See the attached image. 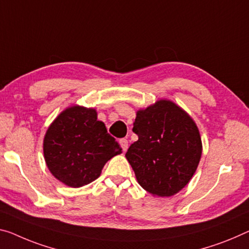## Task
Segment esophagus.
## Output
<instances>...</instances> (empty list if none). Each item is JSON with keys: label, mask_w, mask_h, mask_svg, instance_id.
Masks as SVG:
<instances>
[{"label": "esophagus", "mask_w": 249, "mask_h": 249, "mask_svg": "<svg viewBox=\"0 0 249 249\" xmlns=\"http://www.w3.org/2000/svg\"><path fill=\"white\" fill-rule=\"evenodd\" d=\"M119 143H120V146L122 148V150H124V151L127 150V149H128V140L127 139H120Z\"/></svg>", "instance_id": "34e87169"}]
</instances>
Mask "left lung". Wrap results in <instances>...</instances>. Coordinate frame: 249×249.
<instances>
[{
  "label": "left lung",
  "mask_w": 249,
  "mask_h": 249,
  "mask_svg": "<svg viewBox=\"0 0 249 249\" xmlns=\"http://www.w3.org/2000/svg\"><path fill=\"white\" fill-rule=\"evenodd\" d=\"M132 131L138 140L125 158L138 183L152 196L179 193L193 178L201 158V138L193 118L175 102L161 99L138 110Z\"/></svg>",
  "instance_id": "obj_1"
}]
</instances>
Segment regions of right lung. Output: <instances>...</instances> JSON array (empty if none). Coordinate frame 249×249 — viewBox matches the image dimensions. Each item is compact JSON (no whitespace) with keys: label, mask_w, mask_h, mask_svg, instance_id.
I'll return each instance as SVG.
<instances>
[{"label":"right lung","mask_w":249,"mask_h":249,"mask_svg":"<svg viewBox=\"0 0 249 249\" xmlns=\"http://www.w3.org/2000/svg\"><path fill=\"white\" fill-rule=\"evenodd\" d=\"M119 144L98 120L97 110L72 106L63 110L45 132L43 155L50 173L64 185L79 188L94 181Z\"/></svg>","instance_id":"add662e5"}]
</instances>
